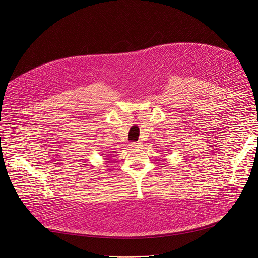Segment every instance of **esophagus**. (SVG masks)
Listing matches in <instances>:
<instances>
[{"label":"esophagus","instance_id":"34e87169","mask_svg":"<svg viewBox=\"0 0 258 258\" xmlns=\"http://www.w3.org/2000/svg\"><path fill=\"white\" fill-rule=\"evenodd\" d=\"M140 146H141V143H139V142L130 143V147H132V148H139Z\"/></svg>","mask_w":258,"mask_h":258}]
</instances>
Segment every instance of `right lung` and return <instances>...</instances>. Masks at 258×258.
Masks as SVG:
<instances>
[{
	"label": "right lung",
	"instance_id": "right-lung-1",
	"mask_svg": "<svg viewBox=\"0 0 258 258\" xmlns=\"http://www.w3.org/2000/svg\"><path fill=\"white\" fill-rule=\"evenodd\" d=\"M104 159H105V160H108V159H109V157H108V156H105V157H104Z\"/></svg>",
	"mask_w": 258,
	"mask_h": 258
}]
</instances>
